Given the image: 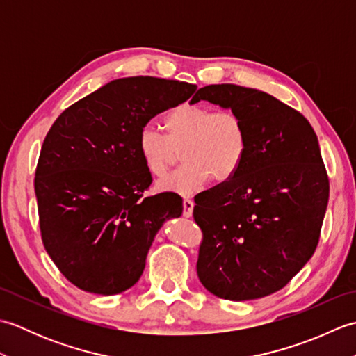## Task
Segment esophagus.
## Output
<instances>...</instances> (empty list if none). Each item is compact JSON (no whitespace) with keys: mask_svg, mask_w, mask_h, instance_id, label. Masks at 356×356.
Returning <instances> with one entry per match:
<instances>
[{"mask_svg":"<svg viewBox=\"0 0 356 356\" xmlns=\"http://www.w3.org/2000/svg\"><path fill=\"white\" fill-rule=\"evenodd\" d=\"M193 208H194V202L191 199H184V216L185 217L193 216Z\"/></svg>","mask_w":356,"mask_h":356,"instance_id":"obj_1","label":"esophagus"}]
</instances>
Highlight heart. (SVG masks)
I'll return each instance as SVG.
<instances>
[{"label": "heart", "mask_w": 356, "mask_h": 356, "mask_svg": "<svg viewBox=\"0 0 356 356\" xmlns=\"http://www.w3.org/2000/svg\"><path fill=\"white\" fill-rule=\"evenodd\" d=\"M166 133L147 125L139 133L138 149L147 170L156 177L165 176L179 151L184 165L159 182V190L191 195L209 179L223 184L238 171L248 151V128L236 111L197 104H180L163 120Z\"/></svg>", "instance_id": "heart-1"}]
</instances>
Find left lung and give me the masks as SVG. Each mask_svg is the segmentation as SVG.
<instances>
[{"label": "left lung", "instance_id": "1", "mask_svg": "<svg viewBox=\"0 0 356 356\" xmlns=\"http://www.w3.org/2000/svg\"><path fill=\"white\" fill-rule=\"evenodd\" d=\"M245 120L238 171L194 197L197 275L216 297L245 301L282 289L314 255L329 200L318 138L300 111L260 90L207 86L193 96Z\"/></svg>", "mask_w": 356, "mask_h": 356}]
</instances>
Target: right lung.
Instances as JSON below:
<instances>
[{"label":"right lung","mask_w":356,"mask_h":356,"mask_svg":"<svg viewBox=\"0 0 356 356\" xmlns=\"http://www.w3.org/2000/svg\"><path fill=\"white\" fill-rule=\"evenodd\" d=\"M195 88L153 76L111 81L65 108L45 136L35 172L41 237L79 289H130L163 222L182 216L179 194L143 195L153 177L138 139L151 119Z\"/></svg>","instance_id":"1"}]
</instances>
